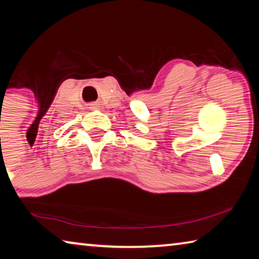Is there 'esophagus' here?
I'll return each instance as SVG.
<instances>
[{
    "mask_svg": "<svg viewBox=\"0 0 259 259\" xmlns=\"http://www.w3.org/2000/svg\"><path fill=\"white\" fill-rule=\"evenodd\" d=\"M93 106H96V105H93Z\"/></svg>",
    "mask_w": 259,
    "mask_h": 259,
    "instance_id": "34e87169",
    "label": "esophagus"
}]
</instances>
